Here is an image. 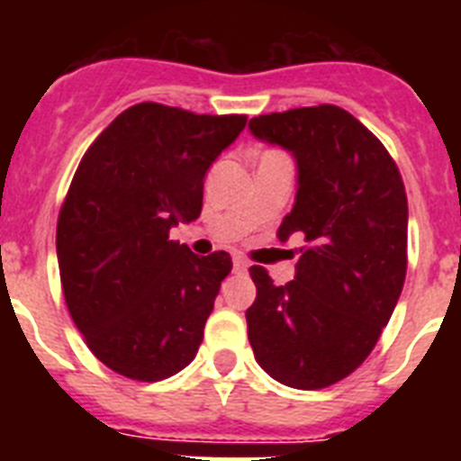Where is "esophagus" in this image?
Here are the masks:
<instances>
[{
  "label": "esophagus",
  "mask_w": 461,
  "mask_h": 461,
  "mask_svg": "<svg viewBox=\"0 0 461 461\" xmlns=\"http://www.w3.org/2000/svg\"><path fill=\"white\" fill-rule=\"evenodd\" d=\"M247 267H249V263H247L244 258H240V256L233 260V270L235 272H247Z\"/></svg>",
  "instance_id": "34e87169"
}]
</instances>
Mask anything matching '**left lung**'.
Instances as JSON below:
<instances>
[{
    "mask_svg": "<svg viewBox=\"0 0 461 461\" xmlns=\"http://www.w3.org/2000/svg\"><path fill=\"white\" fill-rule=\"evenodd\" d=\"M249 129L295 157V205L279 238L303 233L307 242L286 286L249 267V344L275 381L328 388L367 360L404 286V182L383 142L339 105L258 115Z\"/></svg>",
    "mask_w": 461,
    "mask_h": 461,
    "instance_id": "8db88e82",
    "label": "left lung"
}]
</instances>
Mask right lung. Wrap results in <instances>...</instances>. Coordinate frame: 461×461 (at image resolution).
I'll use <instances>...</instances> for the list:
<instances>
[{
	"label": "right lung",
	"instance_id": "add662e5",
	"mask_svg": "<svg viewBox=\"0 0 461 461\" xmlns=\"http://www.w3.org/2000/svg\"><path fill=\"white\" fill-rule=\"evenodd\" d=\"M244 124L145 101L80 158L57 219V263L73 323L113 372L154 383L198 353L233 260L191 254L170 228L198 219L207 168Z\"/></svg>",
	"mask_w": 461,
	"mask_h": 461
}]
</instances>
